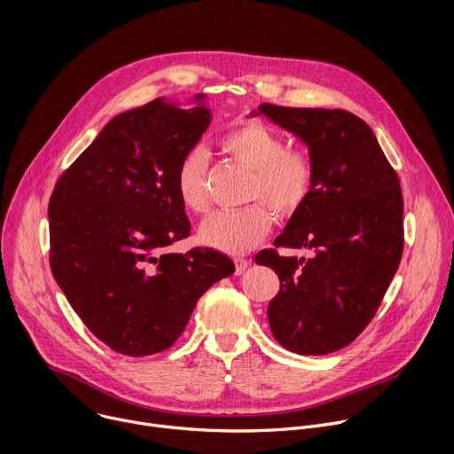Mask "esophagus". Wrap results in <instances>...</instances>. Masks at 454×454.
<instances>
[{
    "mask_svg": "<svg viewBox=\"0 0 454 454\" xmlns=\"http://www.w3.org/2000/svg\"><path fill=\"white\" fill-rule=\"evenodd\" d=\"M249 268V261L246 258H235V275H242Z\"/></svg>",
    "mask_w": 454,
    "mask_h": 454,
    "instance_id": "1",
    "label": "esophagus"
}]
</instances>
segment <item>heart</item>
I'll list each match as a JSON object with an SVG mask.
<instances>
[{
    "label": "heart",
    "mask_w": 454,
    "mask_h": 454,
    "mask_svg": "<svg viewBox=\"0 0 454 454\" xmlns=\"http://www.w3.org/2000/svg\"><path fill=\"white\" fill-rule=\"evenodd\" d=\"M219 147L253 170L249 201H264L278 215L289 217L309 200L316 174L312 156L305 149L287 147L284 137L270 125L258 120L242 121L219 138ZM207 168L208 158L200 149L190 151L177 165L174 179L177 198L192 214L208 210ZM266 205L215 212L201 224V242L228 254L247 253L271 231L273 214Z\"/></svg>",
    "instance_id": "obj_1"
}]
</instances>
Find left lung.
Segmentation results:
<instances>
[{"mask_svg":"<svg viewBox=\"0 0 454 454\" xmlns=\"http://www.w3.org/2000/svg\"><path fill=\"white\" fill-rule=\"evenodd\" d=\"M264 114L296 135L314 161V184L277 247H309L312 258L261 251L280 291L270 301L275 340L301 356L352 343L375 316L404 247L403 192L372 129L343 109L261 104Z\"/></svg>","mask_w":454,"mask_h":454,"instance_id":"obj_1","label":"left lung"}]
</instances>
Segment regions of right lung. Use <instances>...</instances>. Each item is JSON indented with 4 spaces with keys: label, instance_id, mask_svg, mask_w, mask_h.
Here are the masks:
<instances>
[{
    "label": "right lung",
    "instance_id": "add662e5",
    "mask_svg": "<svg viewBox=\"0 0 454 454\" xmlns=\"http://www.w3.org/2000/svg\"><path fill=\"white\" fill-rule=\"evenodd\" d=\"M210 120L203 104L186 111L163 98L120 113L55 183L53 278L91 334L118 354L170 348L205 291L235 271L210 247L168 251L190 235L176 170Z\"/></svg>",
    "mask_w": 454,
    "mask_h": 454
}]
</instances>
